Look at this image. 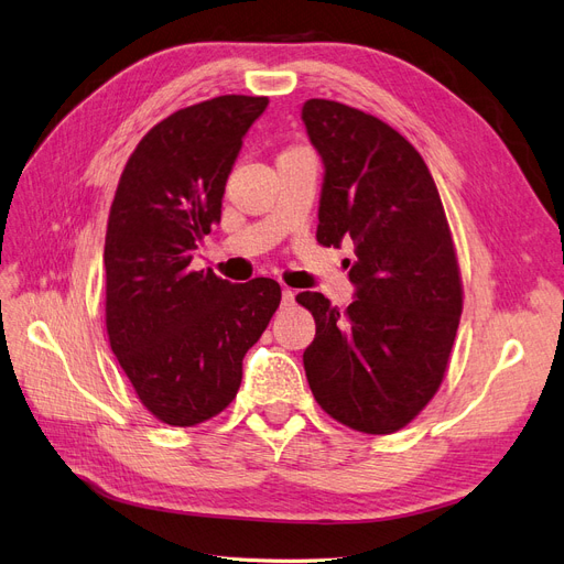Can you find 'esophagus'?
<instances>
[{"label":"esophagus","mask_w":564,"mask_h":564,"mask_svg":"<svg viewBox=\"0 0 564 564\" xmlns=\"http://www.w3.org/2000/svg\"><path fill=\"white\" fill-rule=\"evenodd\" d=\"M281 297H283V304L288 306V304H293L295 302V290H290V288H283V293H281Z\"/></svg>","instance_id":"34e87169"}]
</instances>
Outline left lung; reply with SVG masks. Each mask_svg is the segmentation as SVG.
Returning <instances> with one entry per match:
<instances>
[{
	"instance_id": "obj_1",
	"label": "left lung",
	"mask_w": 564,
	"mask_h": 564,
	"mask_svg": "<svg viewBox=\"0 0 564 564\" xmlns=\"http://www.w3.org/2000/svg\"><path fill=\"white\" fill-rule=\"evenodd\" d=\"M325 176L316 239L356 246L346 311L321 293L306 379L332 419L367 434L409 425L440 390L463 314V281L425 160L390 124L329 99L302 107Z\"/></svg>"
}]
</instances>
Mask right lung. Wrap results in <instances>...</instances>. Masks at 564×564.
<instances>
[{"instance_id": "right-lung-1", "label": "right lung", "mask_w": 564, "mask_h": 564, "mask_svg": "<svg viewBox=\"0 0 564 564\" xmlns=\"http://www.w3.org/2000/svg\"><path fill=\"white\" fill-rule=\"evenodd\" d=\"M267 104L223 95L172 113L118 181L104 243L109 344L141 404L166 425L193 427L229 406L246 350L281 304L274 279L229 283L191 269Z\"/></svg>"}]
</instances>
